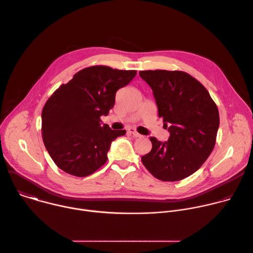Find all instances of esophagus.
I'll list each match as a JSON object with an SVG mask.
<instances>
[{"instance_id": "esophagus-1", "label": "esophagus", "mask_w": 253, "mask_h": 253, "mask_svg": "<svg viewBox=\"0 0 253 253\" xmlns=\"http://www.w3.org/2000/svg\"><path fill=\"white\" fill-rule=\"evenodd\" d=\"M128 132H129L130 134H132V135H133L134 137H136V138H137V137H142V135H140L134 128H129V129H128Z\"/></svg>"}]
</instances>
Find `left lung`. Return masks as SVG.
Here are the masks:
<instances>
[{
	"label": "left lung",
	"mask_w": 253,
	"mask_h": 253,
	"mask_svg": "<svg viewBox=\"0 0 253 253\" xmlns=\"http://www.w3.org/2000/svg\"><path fill=\"white\" fill-rule=\"evenodd\" d=\"M152 89L168 141L151 137L143 165L162 181H179L197 171L211 154L219 127L217 106L205 87L182 71H140Z\"/></svg>",
	"instance_id": "left-lung-1"
}]
</instances>
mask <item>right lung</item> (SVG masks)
<instances>
[{"label":"right lung","mask_w":253,"mask_h":253,"mask_svg":"<svg viewBox=\"0 0 253 253\" xmlns=\"http://www.w3.org/2000/svg\"><path fill=\"white\" fill-rule=\"evenodd\" d=\"M135 70L92 66L57 89L42 111V136L55 164L68 174L85 177L103 166L111 143L126 134L103 124L114 107L116 92L136 76Z\"/></svg>","instance_id":"obj_1"}]
</instances>
